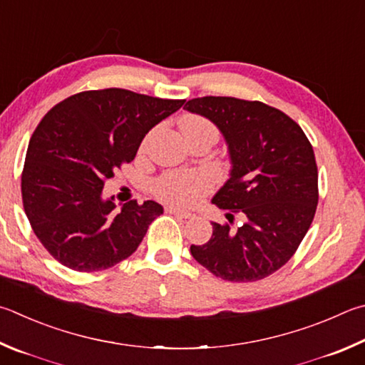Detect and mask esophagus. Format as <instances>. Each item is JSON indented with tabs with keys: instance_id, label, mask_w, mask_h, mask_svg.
Listing matches in <instances>:
<instances>
[{
	"instance_id": "1",
	"label": "esophagus",
	"mask_w": 365,
	"mask_h": 365,
	"mask_svg": "<svg viewBox=\"0 0 365 365\" xmlns=\"http://www.w3.org/2000/svg\"><path fill=\"white\" fill-rule=\"evenodd\" d=\"M165 212H169V214H174V215H178V217H182V218H193L195 217L193 212L183 210V209H178V207H168V209H165Z\"/></svg>"
}]
</instances>
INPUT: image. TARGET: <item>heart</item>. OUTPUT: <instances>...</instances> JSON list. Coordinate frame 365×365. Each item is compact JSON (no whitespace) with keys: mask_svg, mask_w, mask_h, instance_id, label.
<instances>
[{"mask_svg":"<svg viewBox=\"0 0 365 365\" xmlns=\"http://www.w3.org/2000/svg\"><path fill=\"white\" fill-rule=\"evenodd\" d=\"M183 135L209 130L217 134L214 124L196 115L183 116L180 121ZM210 178L197 170H169L160 175L151 185L155 196L168 204L193 205L210 191Z\"/></svg>","mask_w":365,"mask_h":365,"instance_id":"heart-1","label":"heart"}]
</instances>
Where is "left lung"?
Here are the masks:
<instances>
[{
  "instance_id": "8db88e82",
  "label": "left lung",
  "mask_w": 365,
  "mask_h": 365,
  "mask_svg": "<svg viewBox=\"0 0 365 365\" xmlns=\"http://www.w3.org/2000/svg\"><path fill=\"white\" fill-rule=\"evenodd\" d=\"M183 108L220 129L233 169L212 202L246 218L237 230L212 223L210 240L191 246V255L225 281H260L292 258L314 218L313 147L292 118L263 102L207 96Z\"/></svg>"
}]
</instances>
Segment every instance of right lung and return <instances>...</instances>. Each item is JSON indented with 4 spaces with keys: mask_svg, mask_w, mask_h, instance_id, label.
Instances as JSON below:
<instances>
[{
    "mask_svg": "<svg viewBox=\"0 0 365 365\" xmlns=\"http://www.w3.org/2000/svg\"><path fill=\"white\" fill-rule=\"evenodd\" d=\"M183 103L110 88L79 92L46 113L30 138L21 187L33 233L58 263L92 273L137 250L163 205L129 201L115 212L102 188Z\"/></svg>",
    "mask_w": 365,
    "mask_h": 365,
    "instance_id": "add662e5",
    "label": "right lung"
}]
</instances>
